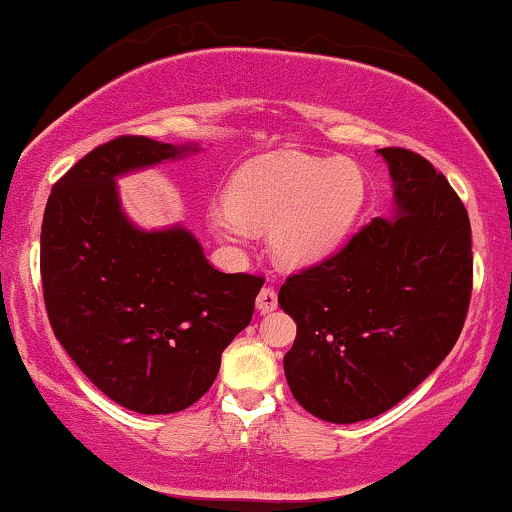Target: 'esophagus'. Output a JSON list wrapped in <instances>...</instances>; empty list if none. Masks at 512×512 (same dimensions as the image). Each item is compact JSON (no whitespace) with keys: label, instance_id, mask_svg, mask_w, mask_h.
Returning <instances> with one entry per match:
<instances>
[{"label":"esophagus","instance_id":"34e87169","mask_svg":"<svg viewBox=\"0 0 512 512\" xmlns=\"http://www.w3.org/2000/svg\"><path fill=\"white\" fill-rule=\"evenodd\" d=\"M276 305H279V298H276V291H274V288L264 286L262 291H260V295H257V300H255L257 312H260V315H269V312L276 310Z\"/></svg>","mask_w":512,"mask_h":512}]
</instances>
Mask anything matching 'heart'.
I'll list each match as a JSON object with an SVG mask.
<instances>
[{
  "mask_svg": "<svg viewBox=\"0 0 512 512\" xmlns=\"http://www.w3.org/2000/svg\"><path fill=\"white\" fill-rule=\"evenodd\" d=\"M365 174L350 159L281 152L240 166L226 200L205 212L209 231L231 245L269 229L274 260L305 269L334 255L365 207Z\"/></svg>",
  "mask_w": 512,
  "mask_h": 512,
  "instance_id": "1",
  "label": "heart"
}]
</instances>
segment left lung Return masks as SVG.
<instances>
[{
	"mask_svg": "<svg viewBox=\"0 0 512 512\" xmlns=\"http://www.w3.org/2000/svg\"><path fill=\"white\" fill-rule=\"evenodd\" d=\"M393 214L281 286L298 324L283 372L324 422L372 420L410 396L451 353L472 293V231L460 197L427 159L377 150Z\"/></svg>",
	"mask_w": 512,
	"mask_h": 512,
	"instance_id": "8db88e82",
	"label": "left lung"
}]
</instances>
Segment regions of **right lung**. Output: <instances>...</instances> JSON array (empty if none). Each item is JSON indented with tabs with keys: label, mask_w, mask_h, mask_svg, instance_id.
I'll return each mask as SVG.
<instances>
[{
	"label": "right lung",
	"mask_w": 512,
	"mask_h": 512,
	"mask_svg": "<svg viewBox=\"0 0 512 512\" xmlns=\"http://www.w3.org/2000/svg\"><path fill=\"white\" fill-rule=\"evenodd\" d=\"M197 152V143L143 135L104 143L54 183L42 219L54 336L104 396L140 415H169L205 396L264 283L214 269L183 224L147 231L121 207V176Z\"/></svg>",
	"instance_id": "add662e5"
}]
</instances>
